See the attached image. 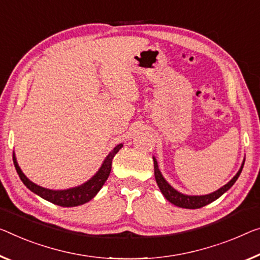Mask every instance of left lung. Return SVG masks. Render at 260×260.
<instances>
[{
	"mask_svg": "<svg viewBox=\"0 0 260 260\" xmlns=\"http://www.w3.org/2000/svg\"><path fill=\"white\" fill-rule=\"evenodd\" d=\"M245 161V159H244ZM244 161H243L241 169L237 172V174L231 179V180L224 185L221 188L217 189L214 193L207 194V195H185L180 193V191L175 190L173 187H172L169 182H167L165 179H164L162 174L160 173L158 167V162L155 160V158L153 157V164H154V178L155 181H157V185L159 187V189L162 193L164 197L166 198V200H169L171 203H173L174 206L180 207V208H186V209H198V208H202L207 205H209L215 200H217L221 195L225 193L228 189L231 188V186L234 185L235 182L241 174V172L243 170V166H244Z\"/></svg>",
	"mask_w": 260,
	"mask_h": 260,
	"instance_id": "8db88e82",
	"label": "left lung"
}]
</instances>
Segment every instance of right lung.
<instances>
[{"instance_id":"obj_1","label":"right lung","mask_w":260,"mask_h":260,"mask_svg":"<svg viewBox=\"0 0 260 260\" xmlns=\"http://www.w3.org/2000/svg\"><path fill=\"white\" fill-rule=\"evenodd\" d=\"M123 144H118L116 147H114V150L107 155V158L103 161L102 166L100 167L98 173L94 175L93 178L89 179L88 181L82 183L78 187H73V188L69 189H62V190H53V189H47L36 185L32 181H30L29 179L25 177V174L23 173L21 167L18 166L17 160H16L15 153L13 154L14 159V165L15 169L17 171V173L27 188L31 191H34L35 194L39 195L46 201H50L54 205L61 206V207H75L83 205V203L90 201L95 195L99 193V190L102 188V186L105 185L108 177H109L110 171H111V164H113V158L115 157L119 150L122 149Z\"/></svg>"}]
</instances>
